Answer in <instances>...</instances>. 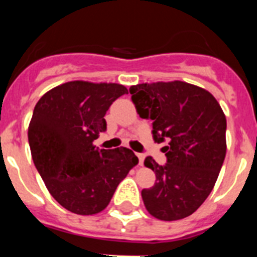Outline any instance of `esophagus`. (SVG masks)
Listing matches in <instances>:
<instances>
[{
    "label": "esophagus",
    "mask_w": 257,
    "mask_h": 257,
    "mask_svg": "<svg viewBox=\"0 0 257 257\" xmlns=\"http://www.w3.org/2000/svg\"><path fill=\"white\" fill-rule=\"evenodd\" d=\"M136 156H138V158H139V165L143 166V163H144V154L138 153Z\"/></svg>",
    "instance_id": "34e87169"
}]
</instances>
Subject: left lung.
Masks as SVG:
<instances>
[{"label": "left lung", "mask_w": 257, "mask_h": 257, "mask_svg": "<svg viewBox=\"0 0 257 257\" xmlns=\"http://www.w3.org/2000/svg\"><path fill=\"white\" fill-rule=\"evenodd\" d=\"M138 114L153 121V139L167 143V163L152 157L144 165L156 174V184L142 190L145 208L165 221L192 215L216 183L226 153V118L205 88L181 81L131 86Z\"/></svg>", "instance_id": "left-lung-1"}]
</instances>
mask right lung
Returning a JSON list of instances; mask_svg holds the SVG:
<instances>
[{
	"instance_id": "1",
	"label": "right lung",
	"mask_w": 257,
	"mask_h": 257,
	"mask_svg": "<svg viewBox=\"0 0 257 257\" xmlns=\"http://www.w3.org/2000/svg\"><path fill=\"white\" fill-rule=\"evenodd\" d=\"M127 88L118 83L72 81L36 104L28 140L36 169L50 194L77 215H94L112 199L118 184L139 160L127 148L99 149L104 115Z\"/></svg>"
}]
</instances>
